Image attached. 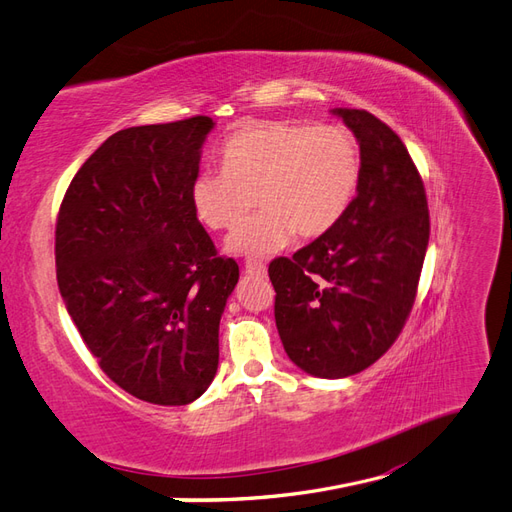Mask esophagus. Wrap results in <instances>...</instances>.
I'll return each instance as SVG.
<instances>
[{"label":"esophagus","instance_id":"esophagus-1","mask_svg":"<svg viewBox=\"0 0 512 512\" xmlns=\"http://www.w3.org/2000/svg\"><path fill=\"white\" fill-rule=\"evenodd\" d=\"M244 270H246V274H251V277H261L264 279L266 277V266L261 264V261H255V259H251V261H246V266H244Z\"/></svg>","mask_w":512,"mask_h":512}]
</instances>
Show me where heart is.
I'll list each match as a JSON object with an SVG mask.
<instances>
[{
    "instance_id": "b5f03b06",
    "label": "heart",
    "mask_w": 512,
    "mask_h": 512,
    "mask_svg": "<svg viewBox=\"0 0 512 512\" xmlns=\"http://www.w3.org/2000/svg\"><path fill=\"white\" fill-rule=\"evenodd\" d=\"M222 170L194 179L196 220L227 231L251 209L264 207L227 240V251L266 257L298 238H320L342 218L361 177L359 142L342 125L264 121L246 125L222 144Z\"/></svg>"
}]
</instances>
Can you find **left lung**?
I'll list each match as a JSON object with an SVG mask.
<instances>
[{
	"label": "left lung",
	"mask_w": 512,
	"mask_h": 512,
	"mask_svg": "<svg viewBox=\"0 0 512 512\" xmlns=\"http://www.w3.org/2000/svg\"><path fill=\"white\" fill-rule=\"evenodd\" d=\"M333 114L359 142L357 196L318 240L268 268L287 357L318 378L363 372L396 342L430 235L424 181L396 131L365 110Z\"/></svg>",
	"instance_id": "1"
}]
</instances>
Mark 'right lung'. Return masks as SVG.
Listing matches in <instances>:
<instances>
[{"instance_id":"right-lung-1","label":"right lung","mask_w":512,"mask_h":512,"mask_svg":"<svg viewBox=\"0 0 512 512\" xmlns=\"http://www.w3.org/2000/svg\"><path fill=\"white\" fill-rule=\"evenodd\" d=\"M214 121L192 116L112 134L77 170L56 222L64 305L99 368L162 406L203 396L240 268L190 203Z\"/></svg>"}]
</instances>
